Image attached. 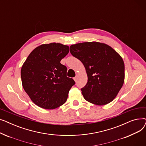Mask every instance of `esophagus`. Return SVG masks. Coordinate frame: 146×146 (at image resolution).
<instances>
[{
  "mask_svg": "<svg viewBox=\"0 0 146 146\" xmlns=\"http://www.w3.org/2000/svg\"><path fill=\"white\" fill-rule=\"evenodd\" d=\"M78 75H76V76H75V77L74 78V81H75V82L77 81V79H78Z\"/></svg>",
  "mask_w": 146,
  "mask_h": 146,
  "instance_id": "1",
  "label": "esophagus"
}]
</instances>
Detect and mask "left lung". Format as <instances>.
Listing matches in <instances>:
<instances>
[{
	"label": "left lung",
	"mask_w": 146,
	"mask_h": 146,
	"mask_svg": "<svg viewBox=\"0 0 146 146\" xmlns=\"http://www.w3.org/2000/svg\"><path fill=\"white\" fill-rule=\"evenodd\" d=\"M70 51L86 69L88 82L81 89L85 100L97 105L112 102L124 82L125 66L121 56L110 45L96 41L72 45Z\"/></svg>",
	"instance_id": "1"
}]
</instances>
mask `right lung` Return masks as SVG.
<instances>
[{"label":"right lung","instance_id":"1","mask_svg":"<svg viewBox=\"0 0 146 146\" xmlns=\"http://www.w3.org/2000/svg\"><path fill=\"white\" fill-rule=\"evenodd\" d=\"M68 52V46L62 44H42L29 54L22 66V86L42 108L53 110L64 104L75 84L67 77V67L60 63Z\"/></svg>","mask_w":146,"mask_h":146}]
</instances>
